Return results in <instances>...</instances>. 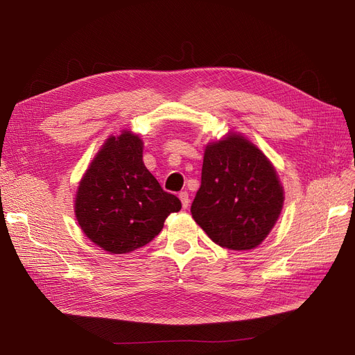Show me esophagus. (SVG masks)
Masks as SVG:
<instances>
[{"instance_id":"obj_1","label":"esophagus","mask_w":355,"mask_h":355,"mask_svg":"<svg viewBox=\"0 0 355 355\" xmlns=\"http://www.w3.org/2000/svg\"><path fill=\"white\" fill-rule=\"evenodd\" d=\"M178 197H180V200H181L182 207H184V209H187V207H189V204H190L189 193H187V191H181V193L178 194Z\"/></svg>"}]
</instances>
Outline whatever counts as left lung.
<instances>
[{
  "label": "left lung",
  "instance_id": "8db88e82",
  "mask_svg": "<svg viewBox=\"0 0 355 355\" xmlns=\"http://www.w3.org/2000/svg\"><path fill=\"white\" fill-rule=\"evenodd\" d=\"M284 198L266 155L243 135L229 134L206 146L191 214L216 245L249 250L273 229Z\"/></svg>",
  "mask_w": 355,
  "mask_h": 355
}]
</instances>
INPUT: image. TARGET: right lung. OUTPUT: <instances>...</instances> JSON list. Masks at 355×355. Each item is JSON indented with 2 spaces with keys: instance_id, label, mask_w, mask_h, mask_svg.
<instances>
[{
  "instance_id": "1",
  "label": "right lung",
  "mask_w": 355,
  "mask_h": 355,
  "mask_svg": "<svg viewBox=\"0 0 355 355\" xmlns=\"http://www.w3.org/2000/svg\"><path fill=\"white\" fill-rule=\"evenodd\" d=\"M142 139L123 130L109 137L86 170L74 201L83 233L103 250L121 254L149 243L181 201L161 189L142 161Z\"/></svg>"
}]
</instances>
